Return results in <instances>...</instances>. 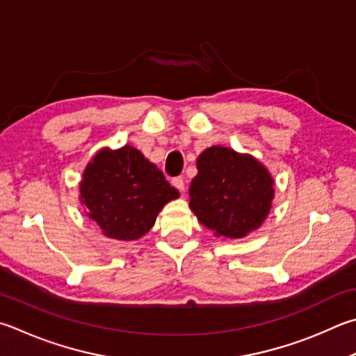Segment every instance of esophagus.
<instances>
[{
  "label": "esophagus",
  "mask_w": 356,
  "mask_h": 356,
  "mask_svg": "<svg viewBox=\"0 0 356 356\" xmlns=\"http://www.w3.org/2000/svg\"><path fill=\"white\" fill-rule=\"evenodd\" d=\"M172 185L176 186L179 191H184L185 190V182H184L182 177H174L172 179Z\"/></svg>",
  "instance_id": "obj_1"
}]
</instances>
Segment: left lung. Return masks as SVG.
<instances>
[{
	"label": "left lung",
	"instance_id": "8db88e82",
	"mask_svg": "<svg viewBox=\"0 0 356 356\" xmlns=\"http://www.w3.org/2000/svg\"><path fill=\"white\" fill-rule=\"evenodd\" d=\"M274 179L260 161L230 147L211 146L197 159L190 209L216 236L238 240L257 230L274 199Z\"/></svg>",
	"mask_w": 356,
	"mask_h": 356
}]
</instances>
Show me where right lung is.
<instances>
[{
	"instance_id": "obj_1",
	"label": "right lung",
	"mask_w": 356,
	"mask_h": 356,
	"mask_svg": "<svg viewBox=\"0 0 356 356\" xmlns=\"http://www.w3.org/2000/svg\"><path fill=\"white\" fill-rule=\"evenodd\" d=\"M81 202L102 234L120 241L138 240L179 191L163 172L132 146L101 149L82 174Z\"/></svg>"
}]
</instances>
